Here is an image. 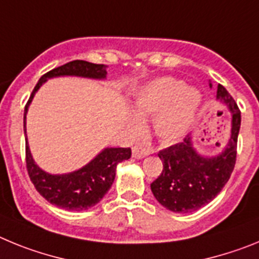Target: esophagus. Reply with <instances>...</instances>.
Wrapping results in <instances>:
<instances>
[{"mask_svg": "<svg viewBox=\"0 0 259 259\" xmlns=\"http://www.w3.org/2000/svg\"><path fill=\"white\" fill-rule=\"evenodd\" d=\"M148 154H149V150L146 149V148H144V146L136 145L132 148V157L136 158V159H143V158H145Z\"/></svg>", "mask_w": 259, "mask_h": 259, "instance_id": "esophagus-1", "label": "esophagus"}]
</instances>
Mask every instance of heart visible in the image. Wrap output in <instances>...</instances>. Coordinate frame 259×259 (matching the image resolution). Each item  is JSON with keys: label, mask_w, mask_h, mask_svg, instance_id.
Instances as JSON below:
<instances>
[{"label": "heart", "mask_w": 259, "mask_h": 259, "mask_svg": "<svg viewBox=\"0 0 259 259\" xmlns=\"http://www.w3.org/2000/svg\"><path fill=\"white\" fill-rule=\"evenodd\" d=\"M201 104L197 89L187 88V84L174 77L155 79L137 92L134 114L137 119L155 115L153 128L163 143H176L192 128ZM132 130L139 131L140 124L132 120Z\"/></svg>", "instance_id": "obj_1"}]
</instances>
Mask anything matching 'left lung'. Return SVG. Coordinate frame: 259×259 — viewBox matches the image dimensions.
I'll return each mask as SVG.
<instances>
[{
	"mask_svg": "<svg viewBox=\"0 0 259 259\" xmlns=\"http://www.w3.org/2000/svg\"><path fill=\"white\" fill-rule=\"evenodd\" d=\"M217 98L227 105L232 114L231 137L221 154L201 155L193 148L191 136L158 153L163 162V170L150 188L158 202L170 211L191 212L205 206L218 196L232 174L236 163L241 113L232 96L221 84Z\"/></svg>",
	"mask_w": 259,
	"mask_h": 259,
	"instance_id": "obj_1",
	"label": "left lung"
}]
</instances>
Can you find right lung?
<instances>
[{
  "label": "right lung",
  "instance_id": "add662e5",
  "mask_svg": "<svg viewBox=\"0 0 259 259\" xmlns=\"http://www.w3.org/2000/svg\"><path fill=\"white\" fill-rule=\"evenodd\" d=\"M105 65H96L87 61L68 62L66 65L53 68L40 77L24 109V134H26V115L32 98L42 84L50 77L80 76L89 79H105ZM131 158V148H105L85 166L70 174L52 175L37 166L32 158L28 141L26 137V163L29 179L36 191L52 205L66 210H87L102 200L115 179L116 166Z\"/></svg>",
  "mask_w": 259,
  "mask_h": 259
}]
</instances>
